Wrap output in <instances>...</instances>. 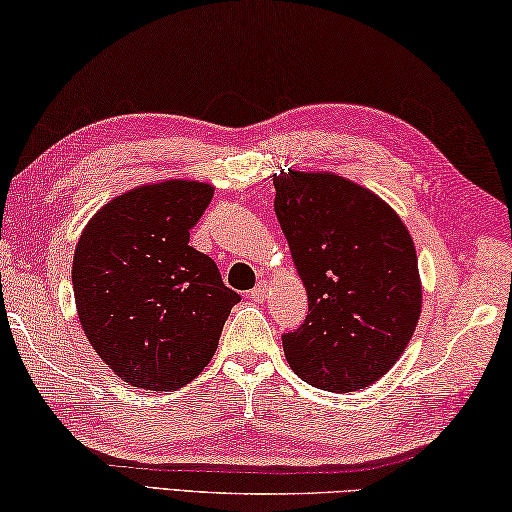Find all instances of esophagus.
I'll return each mask as SVG.
<instances>
[{
	"mask_svg": "<svg viewBox=\"0 0 512 512\" xmlns=\"http://www.w3.org/2000/svg\"><path fill=\"white\" fill-rule=\"evenodd\" d=\"M247 296L252 298V301H258V303H260V301H263V298L267 296V283H265V281H260V283H258V285H256V287L252 289V292H249Z\"/></svg>",
	"mask_w": 512,
	"mask_h": 512,
	"instance_id": "esophagus-1",
	"label": "esophagus"
}]
</instances>
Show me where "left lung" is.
I'll return each instance as SVG.
<instances>
[{"instance_id":"1","label":"left lung","mask_w":512,"mask_h":512,"mask_svg":"<svg viewBox=\"0 0 512 512\" xmlns=\"http://www.w3.org/2000/svg\"><path fill=\"white\" fill-rule=\"evenodd\" d=\"M274 211L307 292L285 359L330 392L363 390L388 372L421 314L419 260L388 202L334 173L281 171Z\"/></svg>"}]
</instances>
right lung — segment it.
<instances>
[{
    "mask_svg": "<svg viewBox=\"0 0 512 512\" xmlns=\"http://www.w3.org/2000/svg\"><path fill=\"white\" fill-rule=\"evenodd\" d=\"M214 187L165 180L113 198L77 240L73 294L86 339L133 388L171 392L205 370L240 296L189 229Z\"/></svg>",
    "mask_w": 512,
    "mask_h": 512,
    "instance_id": "1",
    "label": "right lung"
}]
</instances>
